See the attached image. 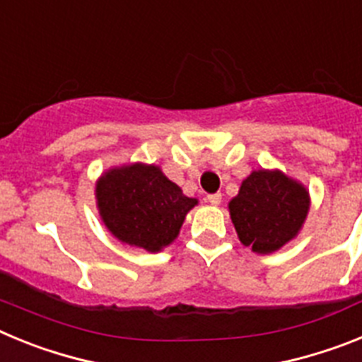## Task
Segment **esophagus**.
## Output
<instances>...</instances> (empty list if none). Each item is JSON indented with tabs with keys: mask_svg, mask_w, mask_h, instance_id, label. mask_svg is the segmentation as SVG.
I'll return each mask as SVG.
<instances>
[{
	"mask_svg": "<svg viewBox=\"0 0 362 362\" xmlns=\"http://www.w3.org/2000/svg\"><path fill=\"white\" fill-rule=\"evenodd\" d=\"M206 199H209V203L214 204V206H219L221 199H223V196H221V194H210V196L206 197Z\"/></svg>",
	"mask_w": 362,
	"mask_h": 362,
	"instance_id": "1",
	"label": "esophagus"
}]
</instances>
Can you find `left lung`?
Returning a JSON list of instances; mask_svg holds the SVG:
<instances>
[{"instance_id": "left-lung-1", "label": "left lung", "mask_w": 362, "mask_h": 362, "mask_svg": "<svg viewBox=\"0 0 362 362\" xmlns=\"http://www.w3.org/2000/svg\"><path fill=\"white\" fill-rule=\"evenodd\" d=\"M310 210L305 185L277 170H252L228 203L239 241L255 254H274L299 235Z\"/></svg>"}]
</instances>
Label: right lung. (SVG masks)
I'll return each mask as SVG.
<instances>
[{
	"mask_svg": "<svg viewBox=\"0 0 362 362\" xmlns=\"http://www.w3.org/2000/svg\"><path fill=\"white\" fill-rule=\"evenodd\" d=\"M197 203L158 165L112 166L95 181V204L108 232L123 245L150 254L177 239L185 217Z\"/></svg>",
	"mask_w": 362,
	"mask_h": 362,
	"instance_id": "add662e5",
	"label": "right lung"
}]
</instances>
